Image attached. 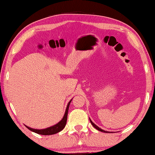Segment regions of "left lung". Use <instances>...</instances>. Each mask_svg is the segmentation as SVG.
Segmentation results:
<instances>
[{"mask_svg": "<svg viewBox=\"0 0 155 155\" xmlns=\"http://www.w3.org/2000/svg\"><path fill=\"white\" fill-rule=\"evenodd\" d=\"M90 122H91V124H92V126L93 127L95 128H96L97 130H100V131H101V132H103V133H109V132H107V131H105V130H103V129H101V128H99L98 127H97V126L95 124H94V123L92 122V121H91V120L90 119Z\"/></svg>", "mask_w": 155, "mask_h": 155, "instance_id": "8db88e82", "label": "left lung"}]
</instances>
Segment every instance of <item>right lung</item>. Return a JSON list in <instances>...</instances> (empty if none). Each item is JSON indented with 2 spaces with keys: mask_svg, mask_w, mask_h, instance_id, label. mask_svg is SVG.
<instances>
[{
  "mask_svg": "<svg viewBox=\"0 0 155 155\" xmlns=\"http://www.w3.org/2000/svg\"><path fill=\"white\" fill-rule=\"evenodd\" d=\"M72 100L69 102V103H68L67 107H66V110H65L64 116V117H63L61 121L58 123V124L52 126V127H51L49 128H46V129H41V130L33 129V128L28 127H27V126H26V127H27L28 129H29L30 130L33 131V132H34V133H38V134H40V135H53V134H55V133L60 132V131L64 129V128L65 127V124H66L68 112V109H69L70 104V103H71Z\"/></svg>",
  "mask_w": 155,
  "mask_h": 155,
  "instance_id": "1",
  "label": "right lung"
}]
</instances>
